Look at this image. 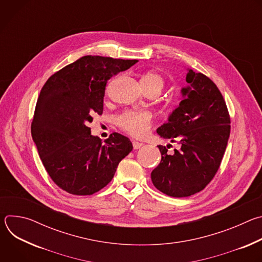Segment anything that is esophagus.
I'll return each instance as SVG.
<instances>
[{
	"mask_svg": "<svg viewBox=\"0 0 262 262\" xmlns=\"http://www.w3.org/2000/svg\"><path fill=\"white\" fill-rule=\"evenodd\" d=\"M144 144L143 143H140V142H137V141H133V147L135 150H137V149H140Z\"/></svg>",
	"mask_w": 262,
	"mask_h": 262,
	"instance_id": "1",
	"label": "esophagus"
}]
</instances>
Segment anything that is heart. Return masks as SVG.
I'll use <instances>...</instances> for the list:
<instances>
[{"instance_id":"obj_1","label":"heart","mask_w":262,"mask_h":262,"mask_svg":"<svg viewBox=\"0 0 262 262\" xmlns=\"http://www.w3.org/2000/svg\"><path fill=\"white\" fill-rule=\"evenodd\" d=\"M141 85L144 89L159 88L162 90L164 86V80L161 74L157 72H148L141 79ZM152 122V116L148 112H126L117 119V124L121 129L126 132L133 137L141 138L146 135L150 128Z\"/></svg>"}]
</instances>
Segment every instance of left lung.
<instances>
[{
	"instance_id": "obj_1",
	"label": "left lung",
	"mask_w": 262,
	"mask_h": 262,
	"mask_svg": "<svg viewBox=\"0 0 262 262\" xmlns=\"http://www.w3.org/2000/svg\"><path fill=\"white\" fill-rule=\"evenodd\" d=\"M181 88L182 100L157 133L179 148L170 155L159 145L160 165L151 172L156 188L170 197H189L200 191L215 175L230 135L226 102L215 84L203 73L188 68ZM169 147V145H167Z\"/></svg>"
}]
</instances>
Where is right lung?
<instances>
[{
	"instance_id": "obj_1",
	"label": "right lung",
	"mask_w": 262,
	"mask_h": 262,
	"mask_svg": "<svg viewBox=\"0 0 262 262\" xmlns=\"http://www.w3.org/2000/svg\"><path fill=\"white\" fill-rule=\"evenodd\" d=\"M138 60L84 56L54 73L37 99L31 134L53 181L72 195H92L114 177L132 150L130 140L113 133L101 142L88 123L101 115L106 82Z\"/></svg>"
}]
</instances>
